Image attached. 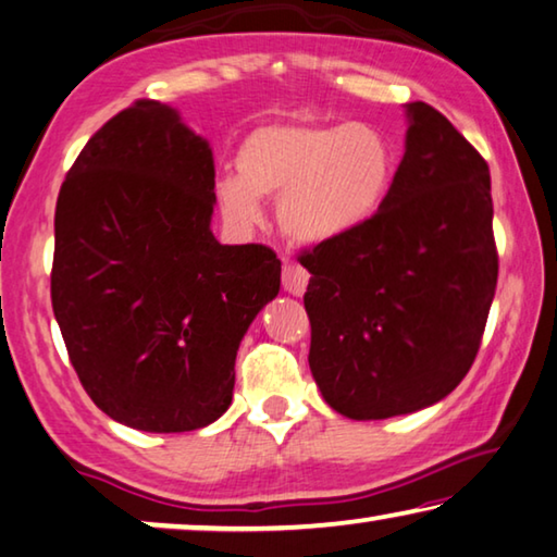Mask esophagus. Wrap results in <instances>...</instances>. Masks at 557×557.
<instances>
[{"label": "esophagus", "instance_id": "obj_1", "mask_svg": "<svg viewBox=\"0 0 557 557\" xmlns=\"http://www.w3.org/2000/svg\"><path fill=\"white\" fill-rule=\"evenodd\" d=\"M308 286V271L298 263H286L284 267V290L290 296H304Z\"/></svg>", "mask_w": 557, "mask_h": 557}]
</instances>
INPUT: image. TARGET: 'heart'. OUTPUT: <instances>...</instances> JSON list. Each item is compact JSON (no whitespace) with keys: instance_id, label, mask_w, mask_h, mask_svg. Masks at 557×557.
I'll return each mask as SVG.
<instances>
[{"instance_id":"heart-1","label":"heart","mask_w":557,"mask_h":557,"mask_svg":"<svg viewBox=\"0 0 557 557\" xmlns=\"http://www.w3.org/2000/svg\"><path fill=\"white\" fill-rule=\"evenodd\" d=\"M238 174L216 182L226 224L251 231L261 199H276L278 226L290 242L329 246L371 224L396 178V149L363 122H273L246 134Z\"/></svg>"}]
</instances>
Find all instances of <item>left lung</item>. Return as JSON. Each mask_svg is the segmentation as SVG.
<instances>
[{"instance_id": "8db88e82", "label": "left lung", "mask_w": 557, "mask_h": 557, "mask_svg": "<svg viewBox=\"0 0 557 557\" xmlns=\"http://www.w3.org/2000/svg\"><path fill=\"white\" fill-rule=\"evenodd\" d=\"M406 116L379 216L301 256L308 366L323 400L354 421L446 398L475 361L498 284L485 159L425 101Z\"/></svg>"}]
</instances>
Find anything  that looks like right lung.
Wrapping results in <instances>:
<instances>
[{"mask_svg":"<svg viewBox=\"0 0 557 557\" xmlns=\"http://www.w3.org/2000/svg\"><path fill=\"white\" fill-rule=\"evenodd\" d=\"M213 153L141 99L91 136L54 213L51 306L84 391L136 431L184 433L234 398L244 333L281 286L261 244L211 231Z\"/></svg>","mask_w":557,"mask_h":557,"instance_id":"add662e5","label":"right lung"}]
</instances>
